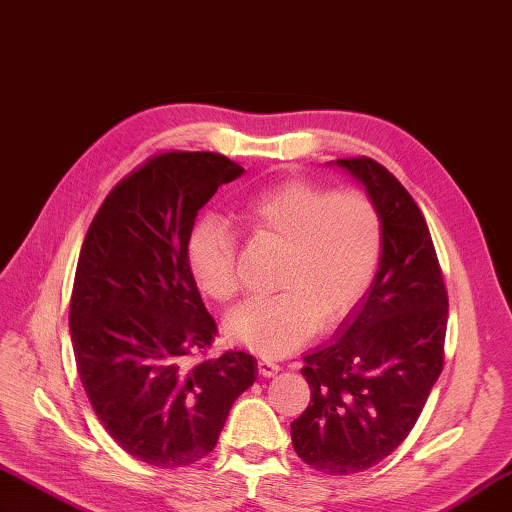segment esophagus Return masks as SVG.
<instances>
[{
	"label": "esophagus",
	"instance_id": "1",
	"mask_svg": "<svg viewBox=\"0 0 512 512\" xmlns=\"http://www.w3.org/2000/svg\"><path fill=\"white\" fill-rule=\"evenodd\" d=\"M258 372L263 374V377H276V374L280 372V366L274 361H267V359H260L258 361Z\"/></svg>",
	"mask_w": 512,
	"mask_h": 512
}]
</instances>
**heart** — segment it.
<instances>
[{"label": "heart", "instance_id": "b5f03b06", "mask_svg": "<svg viewBox=\"0 0 512 512\" xmlns=\"http://www.w3.org/2000/svg\"><path fill=\"white\" fill-rule=\"evenodd\" d=\"M236 219L285 252L276 276L280 291L227 315L232 342L265 359L285 357L309 342L317 322H337L368 291L381 258L383 223L363 192L291 179L247 197ZM186 258L208 298L230 302L238 293L236 234L223 219L208 214L192 225Z\"/></svg>", "mask_w": 512, "mask_h": 512}]
</instances>
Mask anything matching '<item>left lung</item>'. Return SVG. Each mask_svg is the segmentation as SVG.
<instances>
[{"label": "left lung", "mask_w": 512, "mask_h": 512, "mask_svg": "<svg viewBox=\"0 0 512 512\" xmlns=\"http://www.w3.org/2000/svg\"><path fill=\"white\" fill-rule=\"evenodd\" d=\"M366 188L383 223L379 269L328 344L304 355L311 403L291 423L309 467L366 471L401 445L445 361L449 300L423 212L370 157L337 160Z\"/></svg>", "instance_id": "obj_1"}]
</instances>
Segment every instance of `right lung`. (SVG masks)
<instances>
[{
  "label": "right lung",
  "instance_id": "right-lung-1",
  "mask_svg": "<svg viewBox=\"0 0 512 512\" xmlns=\"http://www.w3.org/2000/svg\"><path fill=\"white\" fill-rule=\"evenodd\" d=\"M243 168L219 153H162L113 188L78 256L70 333L78 377L109 436L151 467L217 447L234 401L258 377L241 350L190 363L217 324L190 274L197 212Z\"/></svg>",
  "mask_w": 512,
  "mask_h": 512
}]
</instances>
